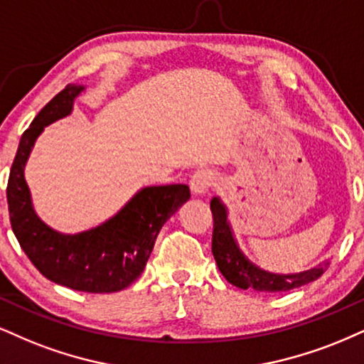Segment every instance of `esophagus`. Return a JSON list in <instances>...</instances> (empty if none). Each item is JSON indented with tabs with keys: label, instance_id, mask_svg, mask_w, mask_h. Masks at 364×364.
<instances>
[{
	"label": "esophagus",
	"instance_id": "obj_1",
	"mask_svg": "<svg viewBox=\"0 0 364 364\" xmlns=\"http://www.w3.org/2000/svg\"><path fill=\"white\" fill-rule=\"evenodd\" d=\"M214 182H216V177H214V173L210 172V170H208V168L197 170V172H194V175L191 177L192 194H196V196L208 194L210 187L214 186Z\"/></svg>",
	"mask_w": 364,
	"mask_h": 364
}]
</instances>
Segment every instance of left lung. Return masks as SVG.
Wrapping results in <instances>:
<instances>
[{"label":"left lung","mask_w":364,"mask_h":364,"mask_svg":"<svg viewBox=\"0 0 364 364\" xmlns=\"http://www.w3.org/2000/svg\"><path fill=\"white\" fill-rule=\"evenodd\" d=\"M210 210H213L214 219V259H216L218 268L223 273V277L230 284L237 287V289H255L258 291H287L317 280L329 267V262H322L317 267L311 268V270L291 273V275H278V273L264 272L255 263H251L243 255V251L240 250L235 236H232L230 223H228V209L224 208L219 197H214L210 200Z\"/></svg>","instance_id":"1"}]
</instances>
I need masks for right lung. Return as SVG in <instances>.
Instances as JSON below:
<instances>
[{"label":"right lung","mask_w":364,"mask_h":364,"mask_svg":"<svg viewBox=\"0 0 364 364\" xmlns=\"http://www.w3.org/2000/svg\"><path fill=\"white\" fill-rule=\"evenodd\" d=\"M82 91L84 86H65L21 134L8 178V210L18 243L45 278L79 291L111 294L127 289L141 275L161 226L189 200L191 191L183 183L145 187L101 226L77 235L48 228L31 205L25 164L43 128L70 114Z\"/></svg>","instance_id":"1"}]
</instances>
